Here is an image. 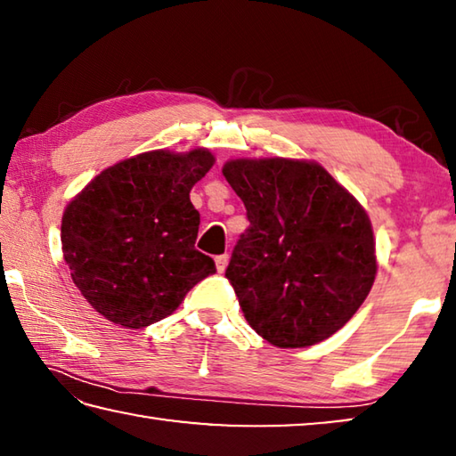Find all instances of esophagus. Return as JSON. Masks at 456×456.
I'll list each match as a JSON object with an SVG mask.
<instances>
[{
    "mask_svg": "<svg viewBox=\"0 0 456 456\" xmlns=\"http://www.w3.org/2000/svg\"><path fill=\"white\" fill-rule=\"evenodd\" d=\"M227 264H229V256H227V253H223V256L215 257V265H217V272H219V273L225 272Z\"/></svg>",
    "mask_w": 456,
    "mask_h": 456,
    "instance_id": "esophagus-1",
    "label": "esophagus"
}]
</instances>
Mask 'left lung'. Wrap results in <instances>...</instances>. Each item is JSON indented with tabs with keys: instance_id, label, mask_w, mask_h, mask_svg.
Segmentation results:
<instances>
[{
	"instance_id": "1",
	"label": "left lung",
	"mask_w": 456,
	"mask_h": 456,
	"mask_svg": "<svg viewBox=\"0 0 456 456\" xmlns=\"http://www.w3.org/2000/svg\"><path fill=\"white\" fill-rule=\"evenodd\" d=\"M223 175L249 221L225 269L245 320L277 348L336 334L376 277L366 211L315 163L239 159Z\"/></svg>"
}]
</instances>
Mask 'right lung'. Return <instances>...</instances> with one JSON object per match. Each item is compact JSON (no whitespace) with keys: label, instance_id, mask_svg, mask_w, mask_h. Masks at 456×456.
Listing matches in <instances>:
<instances>
[{"label":"right lung","instance_id":"add662e5","mask_svg":"<svg viewBox=\"0 0 456 456\" xmlns=\"http://www.w3.org/2000/svg\"><path fill=\"white\" fill-rule=\"evenodd\" d=\"M213 154L144 152L100 173L61 217V251L86 302L125 328L171 315L191 288L215 273L195 249L199 211L189 192Z\"/></svg>","mask_w":456,"mask_h":456}]
</instances>
